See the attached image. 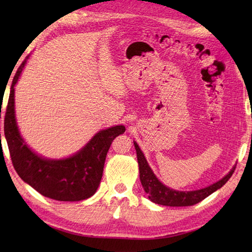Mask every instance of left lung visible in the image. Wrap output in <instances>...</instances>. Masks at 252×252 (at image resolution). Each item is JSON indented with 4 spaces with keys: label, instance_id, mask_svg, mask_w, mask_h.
Instances as JSON below:
<instances>
[{
    "label": "left lung",
    "instance_id": "obj_1",
    "mask_svg": "<svg viewBox=\"0 0 252 252\" xmlns=\"http://www.w3.org/2000/svg\"><path fill=\"white\" fill-rule=\"evenodd\" d=\"M134 146L136 149V156L138 161V168H140V179L142 182V185L144 189L148 194V198L153 202L158 203V205L162 206H170V207H187V206H194L196 203L200 202L205 199L212 192H215L217 189H221V187L226 183V182L231 179L233 175L235 168L234 167L227 175L224 176L222 180H220L217 183L212 184L210 186L206 187V189L192 190V191H178L169 189V187L164 186L161 182H160L155 174L153 173L152 169L146 161L145 157H144L143 153L141 152L140 147L134 142Z\"/></svg>",
    "mask_w": 252,
    "mask_h": 252
}]
</instances>
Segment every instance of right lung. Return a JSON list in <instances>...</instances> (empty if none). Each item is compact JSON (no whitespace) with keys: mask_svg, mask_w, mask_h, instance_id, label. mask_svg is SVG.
<instances>
[{"mask_svg":"<svg viewBox=\"0 0 252 252\" xmlns=\"http://www.w3.org/2000/svg\"><path fill=\"white\" fill-rule=\"evenodd\" d=\"M25 63L26 60L14 76L4 117V134L16 172L24 182L51 199L60 201L87 199L95 194L100 183L106 156L112 141L122 134L126 127L116 126L98 132L87 146L70 158L47 160L39 157L26 145L15 120L14 87Z\"/></svg>","mask_w":252,"mask_h":252,"instance_id":"right-lung-1","label":"right lung"}]
</instances>
